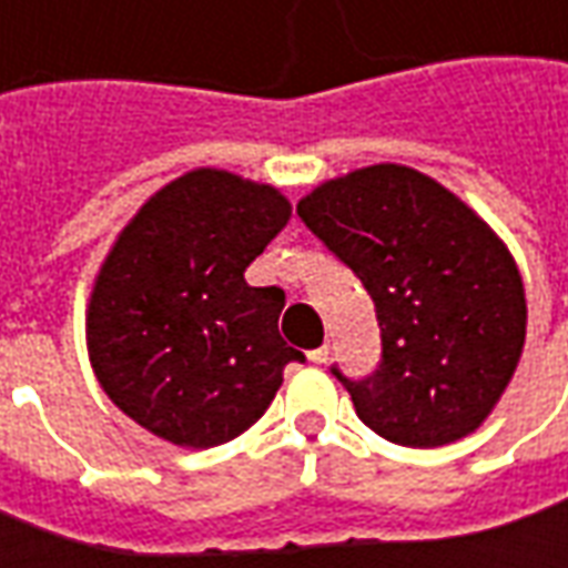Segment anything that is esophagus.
<instances>
[{
    "label": "esophagus",
    "mask_w": 568,
    "mask_h": 568,
    "mask_svg": "<svg viewBox=\"0 0 568 568\" xmlns=\"http://www.w3.org/2000/svg\"><path fill=\"white\" fill-rule=\"evenodd\" d=\"M308 358H312L315 365H324V362L331 358V346L324 343V346H318V349H312V352H308Z\"/></svg>",
    "instance_id": "obj_1"
}]
</instances>
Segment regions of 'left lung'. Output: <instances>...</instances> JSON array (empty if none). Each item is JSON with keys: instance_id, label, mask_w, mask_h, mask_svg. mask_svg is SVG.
Here are the masks:
<instances>
[{"instance_id": "left-lung-1", "label": "left lung", "mask_w": 568, "mask_h": 568, "mask_svg": "<svg viewBox=\"0 0 568 568\" xmlns=\"http://www.w3.org/2000/svg\"><path fill=\"white\" fill-rule=\"evenodd\" d=\"M296 216L374 300L381 365L331 367L377 436L436 448L473 433L514 377L526 293L498 234L429 175L355 170L300 201Z\"/></svg>"}]
</instances>
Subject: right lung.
Instances as JSON below:
<instances>
[{
	"label": "right lung",
	"instance_id": "obj_1",
	"mask_svg": "<svg viewBox=\"0 0 568 568\" xmlns=\"http://www.w3.org/2000/svg\"><path fill=\"white\" fill-rule=\"evenodd\" d=\"M291 219L281 191L194 170L158 191L101 265L89 358L116 408L160 439L213 448L272 405L303 352L277 334L281 287L244 272Z\"/></svg>",
	"mask_w": 568,
	"mask_h": 568
}]
</instances>
